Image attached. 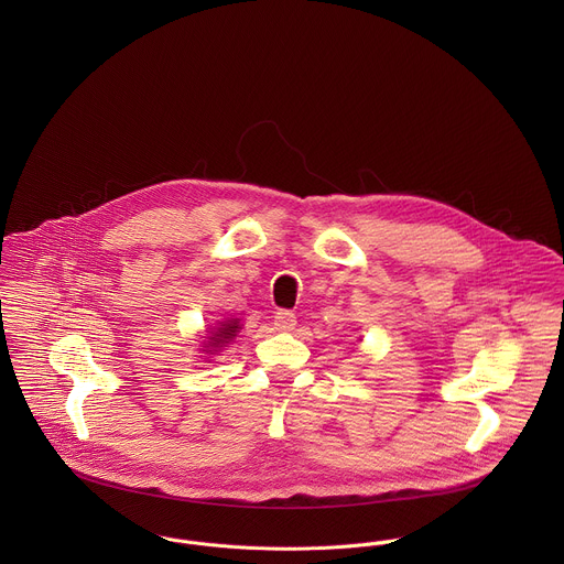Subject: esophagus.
I'll return each mask as SVG.
<instances>
[{
  "instance_id": "34e87169",
  "label": "esophagus",
  "mask_w": 564,
  "mask_h": 564,
  "mask_svg": "<svg viewBox=\"0 0 564 564\" xmlns=\"http://www.w3.org/2000/svg\"><path fill=\"white\" fill-rule=\"evenodd\" d=\"M295 323H297V317L291 311H278L273 317V325L278 332H291L295 327Z\"/></svg>"
}]
</instances>
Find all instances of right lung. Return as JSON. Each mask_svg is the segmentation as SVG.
<instances>
[{"label":"right lung","instance_id":"add662e5","mask_svg":"<svg viewBox=\"0 0 564 564\" xmlns=\"http://www.w3.org/2000/svg\"><path fill=\"white\" fill-rule=\"evenodd\" d=\"M208 340L202 345L204 354H215L221 347H226L232 338H237V334L241 332V319H228V322L217 323L215 327H208Z\"/></svg>","mask_w":564,"mask_h":564}]
</instances>
